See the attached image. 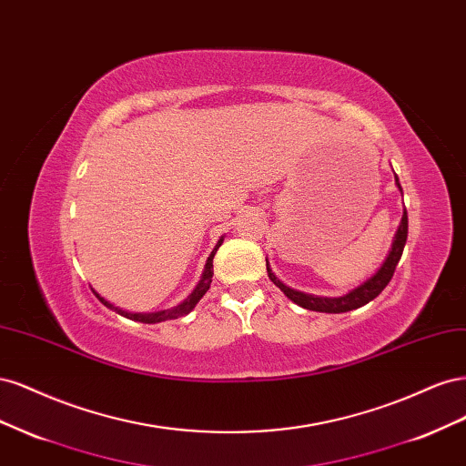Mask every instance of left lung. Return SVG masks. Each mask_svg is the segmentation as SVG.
Segmentation results:
<instances>
[{
    "mask_svg": "<svg viewBox=\"0 0 466 466\" xmlns=\"http://www.w3.org/2000/svg\"><path fill=\"white\" fill-rule=\"evenodd\" d=\"M394 180H397V187L402 192L400 182L394 175ZM406 237H408V216H406V208H404V214L400 219V225L397 229V235H394V241H392V248L389 252V257L385 258L383 266L379 268V270L368 279L363 281L361 286H358L356 289H351L350 293L342 295V298H319V295H309L298 289H291L286 284H281V281L276 278V274L270 270V264L266 260V270H268V278H270L274 284L284 291L288 298L303 309H309V311H319V313H346L351 311V309H358L363 307L365 303H370L371 299H375L377 295L387 288V284L390 281L392 274H394V268H397L400 257H402V250L406 245Z\"/></svg>",
    "mask_w": 466,
    "mask_h": 466,
    "instance_id": "left-lung-1",
    "label": "left lung"
}]
</instances>
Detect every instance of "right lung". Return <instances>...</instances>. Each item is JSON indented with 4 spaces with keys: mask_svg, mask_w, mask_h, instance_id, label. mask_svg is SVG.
Segmentation results:
<instances>
[{
    "mask_svg": "<svg viewBox=\"0 0 466 466\" xmlns=\"http://www.w3.org/2000/svg\"><path fill=\"white\" fill-rule=\"evenodd\" d=\"M221 243H223V237L219 238L218 241V245H216V248L211 250V255L208 257V262H206V268H204V274H202V279L198 281V286L194 288V291L188 295V298L182 301L180 305H177V307H173V309H167V311H159V313H147V315H142V313H128V311H122V309H118V307H115L112 303H108L106 299H103L101 295H98L96 291H95V295L98 299H101V303L103 305H106L108 309H112V311H116L118 315H122V317H126V319H132V320H137V322H146V324H155V322H163V320H171V319H178V317H185V315H188L192 309L196 307V303H198L202 298H204V293L209 289V284H211V276H214V257H216V252H218V248L221 247Z\"/></svg>",
    "mask_w": 466,
    "mask_h": 466,
    "instance_id": "right-lung-1",
    "label": "right lung"
}]
</instances>
